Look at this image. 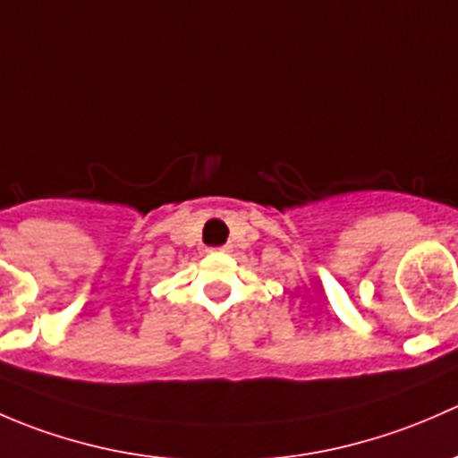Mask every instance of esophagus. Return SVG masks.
<instances>
[{
	"instance_id": "34e87169",
	"label": "esophagus",
	"mask_w": 458,
	"mask_h": 458,
	"mask_svg": "<svg viewBox=\"0 0 458 458\" xmlns=\"http://www.w3.org/2000/svg\"><path fill=\"white\" fill-rule=\"evenodd\" d=\"M230 246H216V248H210V252H228Z\"/></svg>"
}]
</instances>
